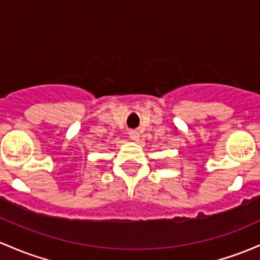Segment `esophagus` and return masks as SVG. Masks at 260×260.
Here are the masks:
<instances>
[{
    "instance_id": "obj_1",
    "label": "esophagus",
    "mask_w": 260,
    "mask_h": 260,
    "mask_svg": "<svg viewBox=\"0 0 260 260\" xmlns=\"http://www.w3.org/2000/svg\"><path fill=\"white\" fill-rule=\"evenodd\" d=\"M129 137H131V139H133V141H138V139H139V133L137 132V131H131Z\"/></svg>"
}]
</instances>
